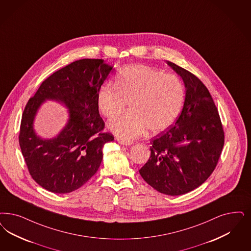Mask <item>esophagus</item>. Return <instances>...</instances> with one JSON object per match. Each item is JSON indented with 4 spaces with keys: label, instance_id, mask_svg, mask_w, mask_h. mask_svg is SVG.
Returning a JSON list of instances; mask_svg holds the SVG:
<instances>
[{
    "label": "esophagus",
    "instance_id": "1",
    "mask_svg": "<svg viewBox=\"0 0 251 251\" xmlns=\"http://www.w3.org/2000/svg\"><path fill=\"white\" fill-rule=\"evenodd\" d=\"M119 142L121 145H123V146H130L133 144L132 141H127V140H122V139H119Z\"/></svg>",
    "mask_w": 251,
    "mask_h": 251
}]
</instances>
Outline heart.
<instances>
[{"label": "heart", "mask_w": 251, "mask_h": 251, "mask_svg": "<svg viewBox=\"0 0 251 251\" xmlns=\"http://www.w3.org/2000/svg\"><path fill=\"white\" fill-rule=\"evenodd\" d=\"M184 87L174 74L144 65L121 69L111 84L102 87L96 98L99 112L107 120L118 117L129 104L130 112L113 121L109 129L123 140L137 138L148 129L168 130L182 110Z\"/></svg>", "instance_id": "b5f03b06"}]
</instances>
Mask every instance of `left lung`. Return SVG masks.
<instances>
[{"label": "left lung", "instance_id": "8db88e82", "mask_svg": "<svg viewBox=\"0 0 251 251\" xmlns=\"http://www.w3.org/2000/svg\"><path fill=\"white\" fill-rule=\"evenodd\" d=\"M167 64L184 82V104L175 124L150 142L151 156L139 173L156 191L179 196L198 188L213 173L225 131L207 87L188 70Z\"/></svg>", "mask_w": 251, "mask_h": 251}]
</instances>
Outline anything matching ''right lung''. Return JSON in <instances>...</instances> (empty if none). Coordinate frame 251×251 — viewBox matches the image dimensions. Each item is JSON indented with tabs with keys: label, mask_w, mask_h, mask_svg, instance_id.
<instances>
[{
	"label": "right lung",
	"mask_w": 251,
	"mask_h": 251,
	"mask_svg": "<svg viewBox=\"0 0 251 251\" xmlns=\"http://www.w3.org/2000/svg\"><path fill=\"white\" fill-rule=\"evenodd\" d=\"M112 67L103 59H80L52 73L27 101L19 130V146L28 173L44 189L56 194L77 190L100 167L105 143L114 136L104 132L96 98ZM46 99L69 107L68 124L57 138H38L34 115Z\"/></svg>",
	"instance_id": "add662e5"
}]
</instances>
